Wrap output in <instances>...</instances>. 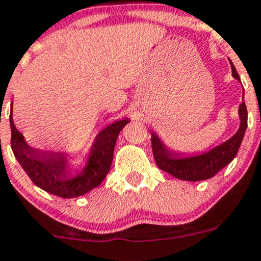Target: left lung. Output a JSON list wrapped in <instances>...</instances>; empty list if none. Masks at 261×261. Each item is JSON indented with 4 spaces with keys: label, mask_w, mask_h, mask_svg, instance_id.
Wrapping results in <instances>:
<instances>
[{
    "label": "left lung",
    "mask_w": 261,
    "mask_h": 261,
    "mask_svg": "<svg viewBox=\"0 0 261 261\" xmlns=\"http://www.w3.org/2000/svg\"><path fill=\"white\" fill-rule=\"evenodd\" d=\"M232 76L240 82L238 71L231 63ZM240 114V128L233 134L229 141L224 142L220 146L215 147L208 152L200 155H193L189 158H179L178 153H173L163 146L155 134L152 136V150L155 163L162 171L167 172L173 177L184 181H203L214 177L220 170L227 166L238 154L240 144L243 142L244 134L248 127V111L245 103L240 104L239 108Z\"/></svg>",
    "instance_id": "1"
}]
</instances>
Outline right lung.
Masks as SVG:
<instances>
[{
    "mask_svg": "<svg viewBox=\"0 0 261 261\" xmlns=\"http://www.w3.org/2000/svg\"><path fill=\"white\" fill-rule=\"evenodd\" d=\"M128 122V119L115 122L99 133L87 167L76 177L69 176L63 154L42 152L28 146L22 134L13 124L12 108L10 114L11 148L21 167L37 187L59 197L74 198L98 187L106 178L111 170L118 134Z\"/></svg>",
    "mask_w": 261,
    "mask_h": 261,
    "instance_id": "obj_1",
    "label": "right lung"
}]
</instances>
